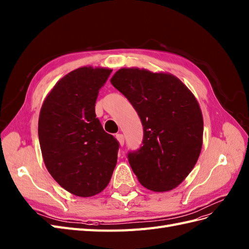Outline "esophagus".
<instances>
[{
    "label": "esophagus",
    "instance_id": "esophagus-1",
    "mask_svg": "<svg viewBox=\"0 0 249 249\" xmlns=\"http://www.w3.org/2000/svg\"><path fill=\"white\" fill-rule=\"evenodd\" d=\"M116 139H117L118 142H119V145H121V147H123L124 143V135L123 134H116Z\"/></svg>",
    "mask_w": 249,
    "mask_h": 249
}]
</instances>
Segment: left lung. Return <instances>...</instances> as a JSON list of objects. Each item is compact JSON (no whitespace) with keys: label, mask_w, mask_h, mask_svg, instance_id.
Here are the masks:
<instances>
[{"label":"left lung","mask_w":249,"mask_h":249,"mask_svg":"<svg viewBox=\"0 0 249 249\" xmlns=\"http://www.w3.org/2000/svg\"><path fill=\"white\" fill-rule=\"evenodd\" d=\"M111 83L134 107L143 145L129 154L137 179L154 192L177 188L195 168L203 145V114L196 96L170 72L121 68Z\"/></svg>","instance_id":"obj_1"}]
</instances>
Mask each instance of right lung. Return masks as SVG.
Returning a JSON list of instances; mask_svg holds the SVG:
<instances>
[{
	"label": "right lung",
	"mask_w": 249,
	"mask_h": 249,
	"mask_svg": "<svg viewBox=\"0 0 249 249\" xmlns=\"http://www.w3.org/2000/svg\"><path fill=\"white\" fill-rule=\"evenodd\" d=\"M111 72L93 66L71 71L41 107L38 135L45 167L60 186L80 197L104 190L117 163L118 142L95 114L99 89Z\"/></svg>",
	"instance_id": "add662e5"
}]
</instances>
